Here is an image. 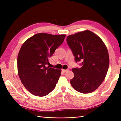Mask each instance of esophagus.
I'll use <instances>...</instances> for the list:
<instances>
[{"instance_id":"1","label":"esophagus","mask_w":121,"mask_h":121,"mask_svg":"<svg viewBox=\"0 0 121 121\" xmlns=\"http://www.w3.org/2000/svg\"><path fill=\"white\" fill-rule=\"evenodd\" d=\"M61 71L65 73V72H67V71H69V69H61Z\"/></svg>"}]
</instances>
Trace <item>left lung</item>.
<instances>
[{"instance_id": "obj_1", "label": "left lung", "mask_w": 121, "mask_h": 121, "mask_svg": "<svg viewBox=\"0 0 121 121\" xmlns=\"http://www.w3.org/2000/svg\"><path fill=\"white\" fill-rule=\"evenodd\" d=\"M68 45L80 68L72 69V87L79 92L89 93L95 90L104 81L108 69V51L102 40L92 32L86 30L67 37Z\"/></svg>"}]
</instances>
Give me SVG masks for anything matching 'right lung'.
Returning <instances> with one entry per match:
<instances>
[{"label": "right lung", "instance_id": "right-lung-1", "mask_svg": "<svg viewBox=\"0 0 121 121\" xmlns=\"http://www.w3.org/2000/svg\"><path fill=\"white\" fill-rule=\"evenodd\" d=\"M65 37L64 34L38 33L22 46L17 59L18 74L25 87L34 95L46 96L56 87L61 70L47 65Z\"/></svg>", "mask_w": 121, "mask_h": 121}]
</instances>
